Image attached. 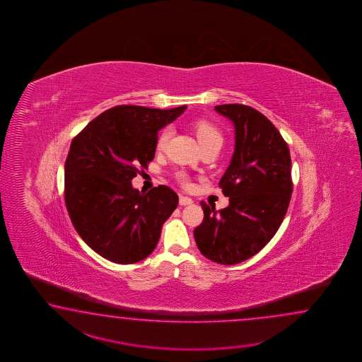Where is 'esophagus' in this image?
Instances as JSON below:
<instances>
[{
  "mask_svg": "<svg viewBox=\"0 0 362 362\" xmlns=\"http://www.w3.org/2000/svg\"><path fill=\"white\" fill-rule=\"evenodd\" d=\"M180 204H181V206H189V204H192V198H189V197L181 195V197H180Z\"/></svg>",
  "mask_w": 362,
  "mask_h": 362,
  "instance_id": "obj_1",
  "label": "esophagus"
}]
</instances>
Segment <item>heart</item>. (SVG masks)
<instances>
[{
  "instance_id": "b5f03b06",
  "label": "heart",
  "mask_w": 362,
  "mask_h": 362,
  "mask_svg": "<svg viewBox=\"0 0 362 362\" xmlns=\"http://www.w3.org/2000/svg\"><path fill=\"white\" fill-rule=\"evenodd\" d=\"M195 134H197V139L200 142L202 147L207 146V145H212V144H220L223 145V133L220 132V129L216 127L215 124L209 123L206 120H202L195 124ZM170 137V128H164L160 134L158 136L156 139V150L158 151H163L165 146H167V142ZM178 180L182 182L185 186H189L190 181L189 178L186 177L185 175H178Z\"/></svg>"
}]
</instances>
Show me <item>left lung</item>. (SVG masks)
<instances>
[{
  "instance_id": "1",
  "label": "left lung",
  "mask_w": 362,
  "mask_h": 362,
  "mask_svg": "<svg viewBox=\"0 0 362 362\" xmlns=\"http://www.w3.org/2000/svg\"><path fill=\"white\" fill-rule=\"evenodd\" d=\"M216 111L235 128L230 165L220 180L229 206L200 202L204 218L194 229L203 256L233 265L245 262L274 237L293 194L291 156L285 139L267 116L239 105H220Z\"/></svg>"
}]
</instances>
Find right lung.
<instances>
[{
    "label": "right lung",
    "instance_id": "obj_1",
    "mask_svg": "<svg viewBox=\"0 0 362 362\" xmlns=\"http://www.w3.org/2000/svg\"><path fill=\"white\" fill-rule=\"evenodd\" d=\"M185 110L120 105L93 119L71 142L64 164L69 218L85 243L110 262L146 259L177 207V194L168 186L141 192L132 180L154 159L158 131Z\"/></svg>",
    "mask_w": 362,
    "mask_h": 362
}]
</instances>
